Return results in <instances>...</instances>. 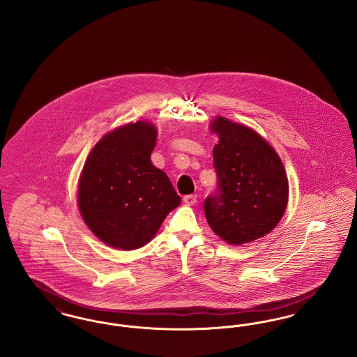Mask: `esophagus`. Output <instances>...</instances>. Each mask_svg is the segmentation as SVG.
Here are the masks:
<instances>
[{"instance_id": "obj_1", "label": "esophagus", "mask_w": 357, "mask_h": 357, "mask_svg": "<svg viewBox=\"0 0 357 357\" xmlns=\"http://www.w3.org/2000/svg\"><path fill=\"white\" fill-rule=\"evenodd\" d=\"M183 202L188 204V206H192V204H197V195L195 194H190V195H185L183 198Z\"/></svg>"}]
</instances>
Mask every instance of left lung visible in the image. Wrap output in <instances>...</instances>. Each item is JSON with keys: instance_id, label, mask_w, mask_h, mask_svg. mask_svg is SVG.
Masks as SVG:
<instances>
[{"instance_id": "left-lung-1", "label": "left lung", "mask_w": 357, "mask_h": 357, "mask_svg": "<svg viewBox=\"0 0 357 357\" xmlns=\"http://www.w3.org/2000/svg\"><path fill=\"white\" fill-rule=\"evenodd\" d=\"M210 130L220 137L213 150L218 191L204 201L207 223L230 245L266 236L288 204V176L278 153L255 130L226 118L217 116Z\"/></svg>"}]
</instances>
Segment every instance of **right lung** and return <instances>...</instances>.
<instances>
[{
    "label": "right lung",
    "instance_id": "add662e5",
    "mask_svg": "<svg viewBox=\"0 0 357 357\" xmlns=\"http://www.w3.org/2000/svg\"><path fill=\"white\" fill-rule=\"evenodd\" d=\"M155 126L139 120L105 134L85 160L79 210L108 246L134 250L153 239L181 197L165 171L151 163Z\"/></svg>",
    "mask_w": 357,
    "mask_h": 357
}]
</instances>
